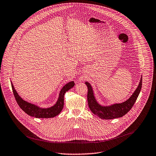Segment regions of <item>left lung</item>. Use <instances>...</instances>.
Instances as JSON below:
<instances>
[{
	"label": "left lung",
	"mask_w": 156,
	"mask_h": 156,
	"mask_svg": "<svg viewBox=\"0 0 156 156\" xmlns=\"http://www.w3.org/2000/svg\"><path fill=\"white\" fill-rule=\"evenodd\" d=\"M88 91L87 95V103L91 112L101 119L110 120L122 117L127 114L135 103L142 87V77L135 91L132 96L125 102L120 104H115L109 106H102L99 104L94 96L91 86L90 84L85 82Z\"/></svg>",
	"instance_id": "left-lung-1"
}]
</instances>
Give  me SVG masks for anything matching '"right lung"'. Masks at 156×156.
<instances>
[{
	"label": "right lung",
	"instance_id": "obj_1",
	"mask_svg": "<svg viewBox=\"0 0 156 156\" xmlns=\"http://www.w3.org/2000/svg\"><path fill=\"white\" fill-rule=\"evenodd\" d=\"M75 86V83L73 81L69 82L65 84L61 90L59 97L56 104L52 106L51 107L47 108H42L36 105L29 103L21 99V98L18 94L16 90L13 87V84L12 83V87L13 93L14 94L15 98L19 107L23 110L24 112L28 115L34 117L36 118H52L58 115L62 111L63 104H64V95L65 93L69 91L72 87Z\"/></svg>",
	"mask_w": 156,
	"mask_h": 156
}]
</instances>
